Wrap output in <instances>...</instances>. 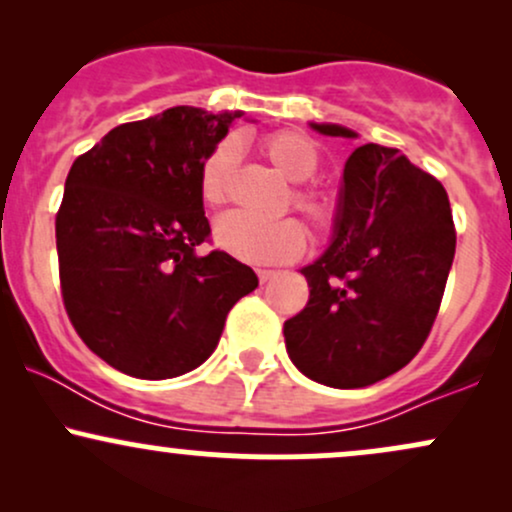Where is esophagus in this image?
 <instances>
[{
  "mask_svg": "<svg viewBox=\"0 0 512 512\" xmlns=\"http://www.w3.org/2000/svg\"><path fill=\"white\" fill-rule=\"evenodd\" d=\"M274 269H257V279H260V284H267L269 279H274Z\"/></svg>",
  "mask_w": 512,
  "mask_h": 512,
  "instance_id": "34e87169",
  "label": "esophagus"
}]
</instances>
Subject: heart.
Instances as JSON below:
<instances>
[{
    "label": "heart",
    "mask_w": 512,
    "mask_h": 512,
    "mask_svg": "<svg viewBox=\"0 0 512 512\" xmlns=\"http://www.w3.org/2000/svg\"><path fill=\"white\" fill-rule=\"evenodd\" d=\"M257 151L284 180L293 182L286 204L298 211L317 236H332L342 219L339 199L325 187L310 185L320 170V149L308 134L296 129H279L257 139ZM238 144L223 139L204 158L199 170V195L209 207H221L233 190L238 168ZM214 240L223 252L250 264H284L303 255L308 233L296 219L257 223L243 214H226L216 221Z\"/></svg>",
    "instance_id": "b5f03b06"
}]
</instances>
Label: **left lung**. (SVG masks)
Segmentation results:
<instances>
[{
  "instance_id": "1",
  "label": "left lung",
  "mask_w": 512,
  "mask_h": 512,
  "mask_svg": "<svg viewBox=\"0 0 512 512\" xmlns=\"http://www.w3.org/2000/svg\"><path fill=\"white\" fill-rule=\"evenodd\" d=\"M330 137L351 129L313 125ZM330 250L301 269L308 303L284 322L286 351L315 383L354 390L421 351L445 293L455 223L448 192L399 149L363 144L344 166Z\"/></svg>"
}]
</instances>
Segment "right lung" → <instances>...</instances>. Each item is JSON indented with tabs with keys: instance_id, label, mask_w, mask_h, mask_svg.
I'll return each instance as SVG.
<instances>
[{
	"instance_id": "add662e5",
	"label": "right lung",
	"mask_w": 512,
	"mask_h": 512,
	"mask_svg": "<svg viewBox=\"0 0 512 512\" xmlns=\"http://www.w3.org/2000/svg\"><path fill=\"white\" fill-rule=\"evenodd\" d=\"M238 117L180 105L125 122L69 170L55 219L64 310L122 373L163 380L197 368L255 291L248 264L195 252L211 236L199 170Z\"/></svg>"
}]
</instances>
